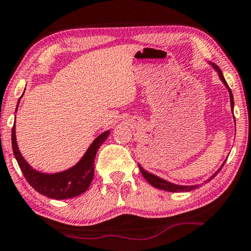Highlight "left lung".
<instances>
[{"label":"left lung","mask_w":251,"mask_h":251,"mask_svg":"<svg viewBox=\"0 0 251 251\" xmlns=\"http://www.w3.org/2000/svg\"><path fill=\"white\" fill-rule=\"evenodd\" d=\"M209 63L211 65V67H213V68H214L215 70H216L217 74H218V76H220L221 80H222V82H223L224 85L226 86V89H227V91H228V94H230L231 110L233 111V108H234V101H233L232 91H231L230 87H228L227 83H226V80H225V78H224L223 73H222V70H221L220 68H218V67H217L216 65H215V63H211V62H209ZM224 164H225V161L223 162V165L221 166V168H218V171H217L216 173H215V174H213V176H210V177L208 178L207 181L204 182V183L209 182L210 179H213V178L215 177V176L217 175V173L221 171L222 167H223V166H224ZM139 168H140L141 174L143 175V177L146 178L147 181L149 182L151 185L154 186V188H157V189L165 190V191H168V192H188V191H191V190H195V189H197L198 186H199V184H196V185H178V184H174V183H171V182L166 181V179H164V178H160L159 176H156V175L151 174V173H149V172L144 171V169H143L142 167H141V165H139Z\"/></svg>","instance_id":"1"}]
</instances>
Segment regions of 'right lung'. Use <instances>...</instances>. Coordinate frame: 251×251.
<instances>
[{
    "label": "right lung",
    "instance_id": "1",
    "mask_svg": "<svg viewBox=\"0 0 251 251\" xmlns=\"http://www.w3.org/2000/svg\"><path fill=\"white\" fill-rule=\"evenodd\" d=\"M20 99L18 100V105ZM18 105H17V109H18ZM109 134H110V130H105V132L100 134L92 142L89 149L86 150L85 154L82 157V159L77 162L75 166H73L72 168L63 172L53 173V174H48V173H42L34 169L21 156L18 144H17L15 122L11 133L13 154H15L16 159L18 161V165L25 178L38 193L51 198V199H70V198L82 195L83 192H85L89 189L94 176L95 154H97L99 148L102 146V143L107 140Z\"/></svg>",
    "mask_w": 251,
    "mask_h": 251
}]
</instances>
